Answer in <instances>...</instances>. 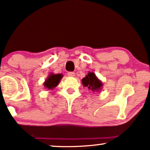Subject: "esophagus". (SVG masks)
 Segmentation results:
<instances>
[{
  "mask_svg": "<svg viewBox=\"0 0 150 150\" xmlns=\"http://www.w3.org/2000/svg\"><path fill=\"white\" fill-rule=\"evenodd\" d=\"M68 75L69 77H74L75 75V73L74 72H69V73H68Z\"/></svg>",
  "mask_w": 150,
  "mask_h": 150,
  "instance_id": "esophagus-1",
  "label": "esophagus"
}]
</instances>
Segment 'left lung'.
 <instances>
[{
    "mask_svg": "<svg viewBox=\"0 0 150 150\" xmlns=\"http://www.w3.org/2000/svg\"><path fill=\"white\" fill-rule=\"evenodd\" d=\"M82 84L84 87H87L93 92L101 91L103 89V82L99 80L94 72L89 71L87 75L82 78Z\"/></svg>",
    "mask_w": 150,
    "mask_h": 150,
    "instance_id": "left-lung-1",
    "label": "left lung"
}]
</instances>
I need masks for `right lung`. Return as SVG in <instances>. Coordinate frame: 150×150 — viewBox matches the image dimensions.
Wrapping results in <instances>:
<instances>
[{"mask_svg": "<svg viewBox=\"0 0 150 150\" xmlns=\"http://www.w3.org/2000/svg\"><path fill=\"white\" fill-rule=\"evenodd\" d=\"M63 76V74H54L51 73L46 79L45 82H44V87L49 90L55 89L60 83Z\"/></svg>", "mask_w": 150, "mask_h": 150, "instance_id": "right-lung-1", "label": "right lung"}]
</instances>
